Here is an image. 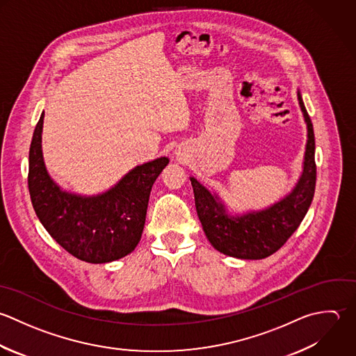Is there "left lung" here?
<instances>
[{"mask_svg": "<svg viewBox=\"0 0 356 356\" xmlns=\"http://www.w3.org/2000/svg\"><path fill=\"white\" fill-rule=\"evenodd\" d=\"M308 124V143L302 176L290 195L269 209L244 216H227L216 195L191 177L195 208L209 243L225 255L240 259H264L279 251L298 229L315 194L316 163L314 124L298 92Z\"/></svg>", "mask_w": 356, "mask_h": 356, "instance_id": "8db88e82", "label": "left lung"}]
</instances>
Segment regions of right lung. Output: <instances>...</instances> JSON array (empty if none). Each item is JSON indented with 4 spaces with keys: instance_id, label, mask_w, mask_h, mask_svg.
Returning a JSON list of instances; mask_svg holds the SVG:
<instances>
[{
    "instance_id": "1",
    "label": "right lung",
    "mask_w": 356,
    "mask_h": 356,
    "mask_svg": "<svg viewBox=\"0 0 356 356\" xmlns=\"http://www.w3.org/2000/svg\"><path fill=\"white\" fill-rule=\"evenodd\" d=\"M44 115L35 124L29 149V193L37 218L70 255L88 264L126 257L137 247L145 223L154 181L169 163L158 158L129 172L113 188L97 197H79L49 179L41 154Z\"/></svg>"
}]
</instances>
